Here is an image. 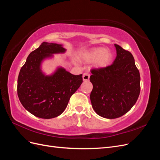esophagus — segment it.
Masks as SVG:
<instances>
[{
    "label": "esophagus",
    "instance_id": "34e87169",
    "mask_svg": "<svg viewBox=\"0 0 160 160\" xmlns=\"http://www.w3.org/2000/svg\"><path fill=\"white\" fill-rule=\"evenodd\" d=\"M90 75L88 73V72H84L83 74V80L84 81H88L89 79Z\"/></svg>",
    "mask_w": 160,
    "mask_h": 160
}]
</instances>
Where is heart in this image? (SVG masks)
<instances>
[{
	"label": "heart",
	"instance_id": "heart-1",
	"mask_svg": "<svg viewBox=\"0 0 160 160\" xmlns=\"http://www.w3.org/2000/svg\"><path fill=\"white\" fill-rule=\"evenodd\" d=\"M81 59L86 62H93L96 68H105L108 67L113 61V55L111 50L103 47H93L83 52Z\"/></svg>",
	"mask_w": 160,
	"mask_h": 160
}]
</instances>
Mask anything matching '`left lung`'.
Masks as SVG:
<instances>
[{"mask_svg": "<svg viewBox=\"0 0 160 160\" xmlns=\"http://www.w3.org/2000/svg\"><path fill=\"white\" fill-rule=\"evenodd\" d=\"M113 64L91 70L90 94L92 108L107 119L123 115L136 103L140 93V75L132 53L118 45Z\"/></svg>", "mask_w": 160, "mask_h": 160, "instance_id": "8db88e82", "label": "left lung"}]
</instances>
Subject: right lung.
Returning <instances> with one entry per match:
<instances>
[{"mask_svg":"<svg viewBox=\"0 0 160 160\" xmlns=\"http://www.w3.org/2000/svg\"><path fill=\"white\" fill-rule=\"evenodd\" d=\"M62 45L43 42L28 55L19 72L17 93L21 104L28 112L42 119L60 115L71 95L83 83L82 74L72 75L58 67L51 75L42 71V62L54 54L65 53Z\"/></svg>","mask_w":160,"mask_h":160,"instance_id":"right-lung-1","label":"right lung"}]
</instances>
